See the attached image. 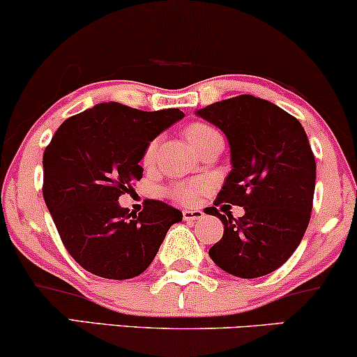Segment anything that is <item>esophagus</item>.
<instances>
[{"instance_id": "esophagus-1", "label": "esophagus", "mask_w": 357, "mask_h": 357, "mask_svg": "<svg viewBox=\"0 0 357 357\" xmlns=\"http://www.w3.org/2000/svg\"><path fill=\"white\" fill-rule=\"evenodd\" d=\"M183 218L184 220H197V219H202L204 218V212L202 211H197V209H184L183 211Z\"/></svg>"}]
</instances>
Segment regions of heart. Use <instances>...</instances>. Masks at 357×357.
<instances>
[{"label":"heart","instance_id":"obj_1","mask_svg":"<svg viewBox=\"0 0 357 357\" xmlns=\"http://www.w3.org/2000/svg\"><path fill=\"white\" fill-rule=\"evenodd\" d=\"M188 139L191 143L192 148H197L201 145H204L206 142L209 139L220 137L218 130H214L212 126L206 125V123H194L188 128ZM155 153H156V139H153L150 145L146 146L145 153H143V163L146 166H150L155 160ZM207 189H209V183L206 179H192V181H183V183H176L171 186L166 194L174 199L176 202H181V204H191V202L197 201V197L201 194H204Z\"/></svg>","mask_w":357,"mask_h":357}]
</instances>
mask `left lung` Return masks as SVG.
Returning a JSON list of instances; mask_svg holds the SVG:
<instances>
[{"mask_svg":"<svg viewBox=\"0 0 357 357\" xmlns=\"http://www.w3.org/2000/svg\"><path fill=\"white\" fill-rule=\"evenodd\" d=\"M197 116L222 130L232 169L214 206L245 209L242 218L207 207L224 224L209 257L238 278L272 273L290 259L305 236L313 207L317 163L305 128L275 103L238 96L207 105Z\"/></svg>","mask_w":357,"mask_h":357,"instance_id":"1","label":"left lung"}]
</instances>
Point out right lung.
<instances>
[{
    "instance_id": "right-lung-1",
    "label": "right lung",
    "mask_w": 357,
    "mask_h": 357,
    "mask_svg": "<svg viewBox=\"0 0 357 357\" xmlns=\"http://www.w3.org/2000/svg\"><path fill=\"white\" fill-rule=\"evenodd\" d=\"M179 108L143 112L103 102L67 119L43 156V194L62 243L80 267L102 278L138 277L183 212L148 199L119 204L143 176L139 161L158 135L181 120Z\"/></svg>"
}]
</instances>
